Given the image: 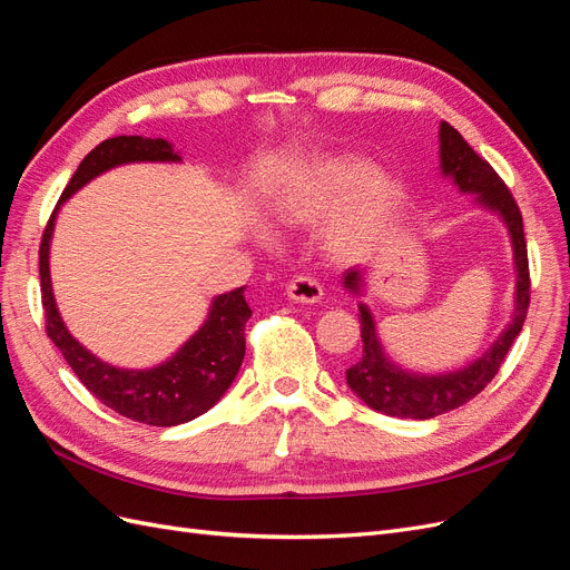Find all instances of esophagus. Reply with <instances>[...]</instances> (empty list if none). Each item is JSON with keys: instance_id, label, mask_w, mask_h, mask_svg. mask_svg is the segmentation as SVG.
Listing matches in <instances>:
<instances>
[{"instance_id": "esophagus-1", "label": "esophagus", "mask_w": 570, "mask_h": 570, "mask_svg": "<svg viewBox=\"0 0 570 570\" xmlns=\"http://www.w3.org/2000/svg\"><path fill=\"white\" fill-rule=\"evenodd\" d=\"M287 297L299 304H318L323 299V287L312 275H297L295 281L287 285Z\"/></svg>"}]
</instances>
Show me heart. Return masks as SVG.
I'll return each instance as SVG.
<instances>
[{"mask_svg": "<svg viewBox=\"0 0 570 570\" xmlns=\"http://www.w3.org/2000/svg\"><path fill=\"white\" fill-rule=\"evenodd\" d=\"M404 185L352 151L318 154L292 168L268 202L283 228H314L333 216L325 239L337 258L368 254L400 218Z\"/></svg>", "mask_w": 570, "mask_h": 570, "instance_id": "obj_1", "label": "heart"}]
</instances>
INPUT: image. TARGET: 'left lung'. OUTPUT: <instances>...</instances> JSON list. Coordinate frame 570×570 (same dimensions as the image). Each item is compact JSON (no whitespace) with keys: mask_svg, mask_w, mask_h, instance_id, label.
Here are the masks:
<instances>
[{"mask_svg":"<svg viewBox=\"0 0 570 570\" xmlns=\"http://www.w3.org/2000/svg\"><path fill=\"white\" fill-rule=\"evenodd\" d=\"M440 170L446 180H452L454 187H459L461 195H473L475 206L494 214L504 223L511 239L515 271L513 312L504 331L490 344V350L473 358L471 364L446 373H419L394 364L383 347L381 335H377L371 306L366 302H358L364 352H361L356 364L347 368V385L366 406L394 419H433L440 413L459 409L473 400L478 392L485 390L507 358L513 340L519 337L530 304L528 249L519 206H515L502 178L494 174V168L485 159H480L459 130L444 124V120L440 124ZM342 287L354 297H364L366 271L358 266L350 268L342 275Z\"/></svg>","mask_w":570,"mask_h":570,"instance_id":"obj_1","label":"left lung"}]
</instances>
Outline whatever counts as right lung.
Masks as SVG:
<instances>
[{
    "label": "right lung",
    "mask_w": 570,
    "mask_h": 570,
    "mask_svg": "<svg viewBox=\"0 0 570 570\" xmlns=\"http://www.w3.org/2000/svg\"><path fill=\"white\" fill-rule=\"evenodd\" d=\"M180 161V151H176L164 137H109L76 168L71 183L66 185L57 209L47 223L40 245V283L49 340L57 344L66 364L73 368L80 383L101 404L130 421L159 428L180 425L202 416L233 385L245 358V325L252 316V308L245 302V287L216 295L199 331L189 335L161 364L151 368H120L82 347L66 327L55 299V289H51L49 249L61 204L71 199L78 189L107 174V170L126 164Z\"/></svg>",
    "instance_id": "right-lung-1"
}]
</instances>
